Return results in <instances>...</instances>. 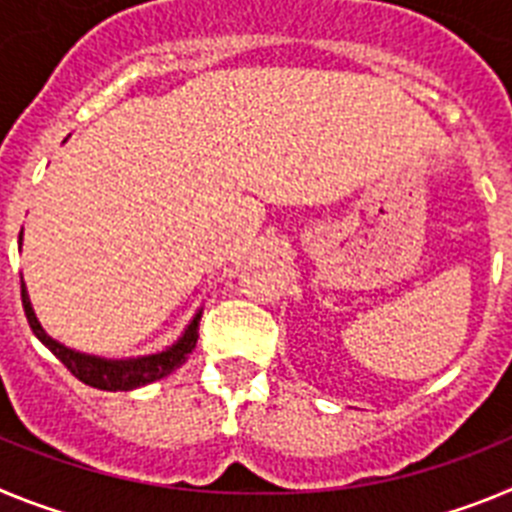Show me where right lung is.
<instances>
[{
	"label": "right lung",
	"instance_id": "right-lung-1",
	"mask_svg": "<svg viewBox=\"0 0 512 512\" xmlns=\"http://www.w3.org/2000/svg\"><path fill=\"white\" fill-rule=\"evenodd\" d=\"M20 248H22V230H20ZM22 307H25L27 323L33 328L35 338L43 343L58 361H61L71 374H74L79 382L89 384V387H97V390L107 392H130L138 390L143 384H151L156 379L169 377L174 369L184 364L189 359V354L197 346V338H200V318H202V307L194 312V318L189 320V325L184 328V333L176 338L171 346H166L164 351H156V354L148 356H133V359H104V356L94 354H81L76 348L63 346L61 341H56L53 336L45 333V328L40 325L38 315L33 310V302H30V295H27V287L22 282Z\"/></svg>",
	"mask_w": 512,
	"mask_h": 512
}]
</instances>
